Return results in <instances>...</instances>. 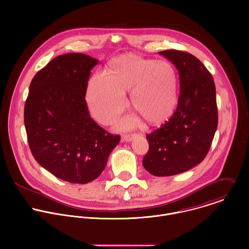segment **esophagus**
<instances>
[{"mask_svg":"<svg viewBox=\"0 0 249 249\" xmlns=\"http://www.w3.org/2000/svg\"><path fill=\"white\" fill-rule=\"evenodd\" d=\"M137 134H124L122 136V141H125V142H130L132 141L135 137H136Z\"/></svg>","mask_w":249,"mask_h":249,"instance_id":"esophagus-1","label":"esophagus"}]
</instances>
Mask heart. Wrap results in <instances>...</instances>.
<instances>
[{"label": "heart", "instance_id": "1", "mask_svg": "<svg viewBox=\"0 0 249 249\" xmlns=\"http://www.w3.org/2000/svg\"><path fill=\"white\" fill-rule=\"evenodd\" d=\"M178 75L167 60H153L127 53L109 61L105 74L94 75L87 88V102L93 117L110 124L126 106L125 93L131 91V104L151 124L165 121L177 103ZM137 119L126 121L130 126Z\"/></svg>", "mask_w": 249, "mask_h": 249}]
</instances>
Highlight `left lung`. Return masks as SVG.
Returning <instances> with one entry per match:
<instances>
[{
	"mask_svg": "<svg viewBox=\"0 0 249 249\" xmlns=\"http://www.w3.org/2000/svg\"><path fill=\"white\" fill-rule=\"evenodd\" d=\"M160 54L178 70L180 94L170 118L146 135L149 151L143 165L155 176H169L206 158L218 126V108L214 79L198 58L176 49Z\"/></svg>",
	"mask_w": 249,
	"mask_h": 249,
	"instance_id": "obj_1",
	"label": "left lung"
}]
</instances>
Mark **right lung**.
Masks as SVG:
<instances>
[{
  "label": "right lung",
  "mask_w": 249,
  "mask_h": 249,
  "mask_svg": "<svg viewBox=\"0 0 249 249\" xmlns=\"http://www.w3.org/2000/svg\"><path fill=\"white\" fill-rule=\"evenodd\" d=\"M97 60L69 53L35 74L24 104L28 146L36 161L58 178L86 184L100 175L120 141L90 116L86 100Z\"/></svg>",
  "instance_id": "right-lung-1"
}]
</instances>
